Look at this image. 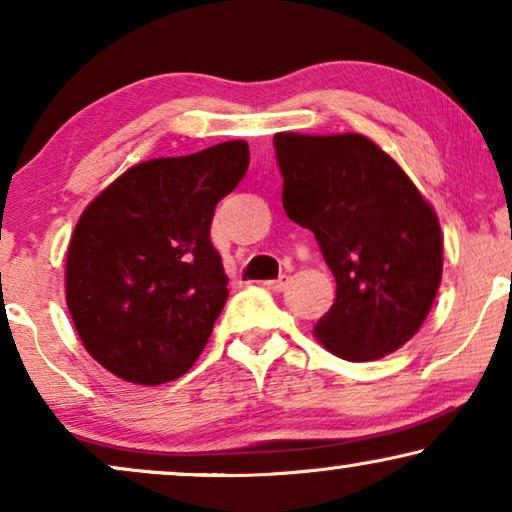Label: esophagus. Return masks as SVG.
I'll use <instances>...</instances> for the list:
<instances>
[{
  "label": "esophagus",
  "mask_w": 512,
  "mask_h": 512,
  "mask_svg": "<svg viewBox=\"0 0 512 512\" xmlns=\"http://www.w3.org/2000/svg\"><path fill=\"white\" fill-rule=\"evenodd\" d=\"M289 282H291V277L289 275H282L279 279H272V282H265V286H268L270 291H275V293H282L286 286H289Z\"/></svg>",
  "instance_id": "1"
}]
</instances>
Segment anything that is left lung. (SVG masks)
I'll list each match as a JSON object with an SVG mask.
<instances>
[{"instance_id": "1", "label": "left lung", "mask_w": 512, "mask_h": 512, "mask_svg": "<svg viewBox=\"0 0 512 512\" xmlns=\"http://www.w3.org/2000/svg\"><path fill=\"white\" fill-rule=\"evenodd\" d=\"M284 212L312 230L338 293L314 326L347 361L403 347L424 324L440 277L438 216L408 174L368 137L275 135Z\"/></svg>"}]
</instances>
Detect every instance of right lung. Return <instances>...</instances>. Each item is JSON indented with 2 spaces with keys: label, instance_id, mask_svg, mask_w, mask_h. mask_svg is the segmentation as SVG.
Listing matches in <instances>:
<instances>
[{
  "label": "right lung",
  "instance_id": "add662e5",
  "mask_svg": "<svg viewBox=\"0 0 512 512\" xmlns=\"http://www.w3.org/2000/svg\"><path fill=\"white\" fill-rule=\"evenodd\" d=\"M247 167L242 139L146 160L81 214L67 249V307L83 347L109 373L163 384L205 349L228 300L209 228Z\"/></svg>",
  "mask_w": 512,
  "mask_h": 512
}]
</instances>
